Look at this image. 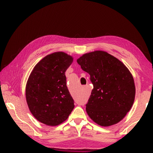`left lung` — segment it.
Segmentation results:
<instances>
[{"label": "left lung", "instance_id": "1", "mask_svg": "<svg viewBox=\"0 0 153 153\" xmlns=\"http://www.w3.org/2000/svg\"><path fill=\"white\" fill-rule=\"evenodd\" d=\"M90 76L93 89L86 104L90 119L102 127L117 123L134 104L136 87L133 76L125 65L102 51H95L77 60Z\"/></svg>", "mask_w": 153, "mask_h": 153}]
</instances>
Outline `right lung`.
<instances>
[{
	"mask_svg": "<svg viewBox=\"0 0 153 153\" xmlns=\"http://www.w3.org/2000/svg\"><path fill=\"white\" fill-rule=\"evenodd\" d=\"M74 61L63 52L46 55L33 67L25 87V98L33 117L45 125L64 122L75 107L67 87L65 71Z\"/></svg>",
	"mask_w": 153,
	"mask_h": 153,
	"instance_id": "add662e5",
	"label": "right lung"
}]
</instances>
